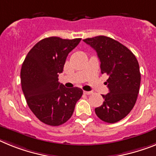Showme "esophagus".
Masks as SVG:
<instances>
[{
    "mask_svg": "<svg viewBox=\"0 0 156 156\" xmlns=\"http://www.w3.org/2000/svg\"><path fill=\"white\" fill-rule=\"evenodd\" d=\"M83 93L85 94H86V95H90L91 94H93L92 91H83Z\"/></svg>",
    "mask_w": 156,
    "mask_h": 156,
    "instance_id": "34e87169",
    "label": "esophagus"
}]
</instances>
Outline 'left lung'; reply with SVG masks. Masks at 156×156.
I'll return each mask as SVG.
<instances>
[{
    "label": "left lung",
    "mask_w": 156,
    "mask_h": 156,
    "mask_svg": "<svg viewBox=\"0 0 156 156\" xmlns=\"http://www.w3.org/2000/svg\"><path fill=\"white\" fill-rule=\"evenodd\" d=\"M101 62V72L108 76V94L103 104L95 108L97 116L107 123L125 118L134 107L140 86V72L136 56L125 46L104 36L85 39Z\"/></svg>",
    "instance_id": "left-lung-1"
}]
</instances>
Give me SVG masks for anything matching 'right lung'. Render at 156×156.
Masks as SVG:
<instances>
[{"label": "right lung", "instance_id": "add662e5", "mask_svg": "<svg viewBox=\"0 0 156 156\" xmlns=\"http://www.w3.org/2000/svg\"><path fill=\"white\" fill-rule=\"evenodd\" d=\"M80 41V38H45L30 50L22 64L20 82L27 104L46 125L58 126L66 122L83 94L78 87L66 88L58 78L68 54Z\"/></svg>", "mask_w": 156, "mask_h": 156}]
</instances>
